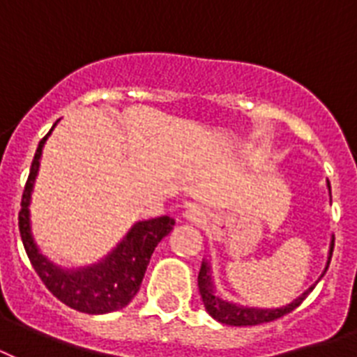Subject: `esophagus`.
<instances>
[{"label":"esophagus","instance_id":"esophagus-1","mask_svg":"<svg viewBox=\"0 0 357 357\" xmlns=\"http://www.w3.org/2000/svg\"><path fill=\"white\" fill-rule=\"evenodd\" d=\"M183 217L192 224H204L207 220V213L204 211V207L200 206H190L185 209Z\"/></svg>","mask_w":357,"mask_h":357}]
</instances>
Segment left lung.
<instances>
[{
  "instance_id": "left-lung-1",
  "label": "left lung",
  "mask_w": 357,
  "mask_h": 357,
  "mask_svg": "<svg viewBox=\"0 0 357 357\" xmlns=\"http://www.w3.org/2000/svg\"><path fill=\"white\" fill-rule=\"evenodd\" d=\"M328 190H330V196H332V189H330V181H328ZM333 235L332 241H330V250H328V261L324 271H322L321 278L326 274L328 266H330V259H332L333 254ZM319 278V280H321ZM317 280V282H319ZM315 282V283H317ZM315 285H311L310 289H305L304 293L296 296L293 302L282 305V307H272V310H266V307H250V305H241L235 304V302H229V300L222 298L220 294L217 293V287H215V282H213V271L211 263L209 261H202L200 274H198V289H200L202 302L206 305L207 313L215 319V321L222 322V324H228V326H255V324H261V322H271L276 321L280 317L287 315L294 307H298L307 294L313 291Z\"/></svg>"
}]
</instances>
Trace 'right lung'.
I'll return each instance as SVG.
<instances>
[{"label": "right lung", "instance_id": "right-lung-1", "mask_svg": "<svg viewBox=\"0 0 357 357\" xmlns=\"http://www.w3.org/2000/svg\"><path fill=\"white\" fill-rule=\"evenodd\" d=\"M57 122L53 123V128L57 126ZM53 128L38 142L35 159L31 162L29 178L25 183L22 209L18 215L20 237L35 272L50 289V293L57 296L63 304L81 313H89V315H103V313L119 311L126 307L133 300L135 294L139 293L153 250L172 231L176 220L165 215V217L135 222L128 234L123 235L122 241L105 257L92 265L64 268L53 263L52 259H47L36 246L33 231H31L29 206L33 187H35L38 168H40L42 150Z\"/></svg>", "mask_w": 357, "mask_h": 357}]
</instances>
